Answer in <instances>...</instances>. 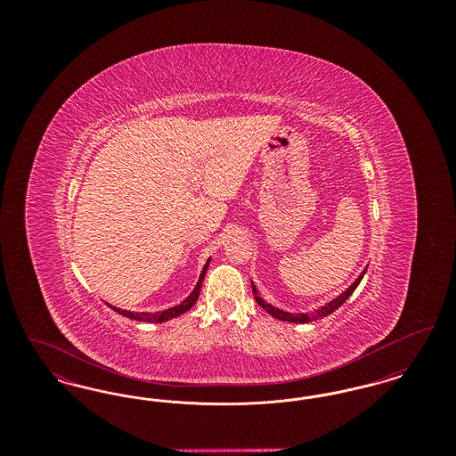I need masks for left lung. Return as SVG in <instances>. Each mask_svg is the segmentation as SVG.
<instances>
[{"label": "left lung", "instance_id": "obj_1", "mask_svg": "<svg viewBox=\"0 0 456 456\" xmlns=\"http://www.w3.org/2000/svg\"><path fill=\"white\" fill-rule=\"evenodd\" d=\"M364 273H366V270H364V272L359 275V279H357L355 282L352 283V285L348 287L347 290H346L344 294H340L337 299H333L331 303H328L326 305H322L320 309H316V311H313V313H305V314H292V313H285L282 309L273 307L272 304L265 303V301L261 299L260 296H258V290H256V287L253 285V282H251V287H253V294H255L256 303L260 304L261 307H263L268 314H272L273 318L282 320V322H289V323H309V322H314V320H322V318H325V316L331 314L335 309H338L342 304L346 303L348 297L352 296V292L357 289V285H359L361 281H362Z\"/></svg>", "mask_w": 456, "mask_h": 456}]
</instances>
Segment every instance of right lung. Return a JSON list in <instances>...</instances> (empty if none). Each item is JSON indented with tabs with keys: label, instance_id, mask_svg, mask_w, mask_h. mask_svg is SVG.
Wrapping results in <instances>:
<instances>
[{
	"label": "right lung",
	"instance_id": "right-lung-1",
	"mask_svg": "<svg viewBox=\"0 0 456 456\" xmlns=\"http://www.w3.org/2000/svg\"><path fill=\"white\" fill-rule=\"evenodd\" d=\"M208 265H210V260L205 263V266H203V270H201V275H200V281L196 283L193 292H191L183 303L177 304V305H174V307H169V309H166V311H159V313H131V311L119 309V307H114V305H110V309H114L116 313H119V314H123V316H126V318H130V320H136V322L164 323V322H167V320H173L175 316L186 313L188 309H191V307L195 305L196 301H198V296H200V290H201V283H203V279H205V273H207Z\"/></svg>",
	"mask_w": 456,
	"mask_h": 456
}]
</instances>
